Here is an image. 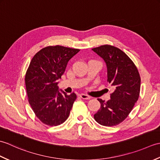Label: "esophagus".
<instances>
[{"label": "esophagus", "instance_id": "obj_1", "mask_svg": "<svg viewBox=\"0 0 160 160\" xmlns=\"http://www.w3.org/2000/svg\"><path fill=\"white\" fill-rule=\"evenodd\" d=\"M80 97L81 98H82V99H84V100H89V99H91V97H90V96H87V95L84 94V93L80 94Z\"/></svg>", "mask_w": 160, "mask_h": 160}]
</instances>
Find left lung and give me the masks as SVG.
Masks as SVG:
<instances>
[{"mask_svg": "<svg viewBox=\"0 0 160 160\" xmlns=\"http://www.w3.org/2000/svg\"><path fill=\"white\" fill-rule=\"evenodd\" d=\"M104 59L107 67V82L113 87L107 102L98 98L100 108L94 115L100 124L113 127L123 122L138 101L141 78L134 62L124 52L114 46L101 45L92 49Z\"/></svg>", "mask_w": 160, "mask_h": 160, "instance_id": "8db88e82", "label": "left lung"}]
</instances>
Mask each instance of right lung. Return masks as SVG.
I'll return each instance as SVG.
<instances>
[{"mask_svg":"<svg viewBox=\"0 0 160 160\" xmlns=\"http://www.w3.org/2000/svg\"><path fill=\"white\" fill-rule=\"evenodd\" d=\"M80 49L60 45L48 46L33 57L25 75L29 103L43 124L58 126L66 121L76 100V93H60L58 80L69 60Z\"/></svg>","mask_w":160,"mask_h":160,"instance_id":"right-lung-1","label":"right lung"}]
</instances>
